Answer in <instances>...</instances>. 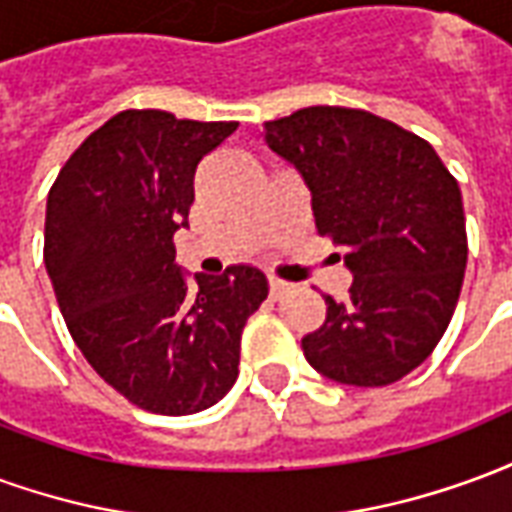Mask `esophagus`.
<instances>
[{
    "label": "esophagus",
    "mask_w": 512,
    "mask_h": 512,
    "mask_svg": "<svg viewBox=\"0 0 512 512\" xmlns=\"http://www.w3.org/2000/svg\"><path fill=\"white\" fill-rule=\"evenodd\" d=\"M268 290H271V299H279V296H285L290 290V282H282L277 277H268Z\"/></svg>",
    "instance_id": "1"
}]
</instances>
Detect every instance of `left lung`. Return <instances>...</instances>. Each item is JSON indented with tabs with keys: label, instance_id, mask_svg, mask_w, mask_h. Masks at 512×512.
<instances>
[{
	"label": "left lung",
	"instance_id": "1",
	"mask_svg": "<svg viewBox=\"0 0 512 512\" xmlns=\"http://www.w3.org/2000/svg\"><path fill=\"white\" fill-rule=\"evenodd\" d=\"M266 145L299 169L318 233L354 274L348 299L326 296V321L301 340L307 362L337 384H395L433 354L461 296L458 180L425 139L365 109L268 120Z\"/></svg>",
	"mask_w": 512,
	"mask_h": 512
}]
</instances>
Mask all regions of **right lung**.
Wrapping results in <instances>:
<instances>
[{
    "label": "right lung",
    "mask_w": 512,
    "mask_h": 512,
    "mask_svg": "<svg viewBox=\"0 0 512 512\" xmlns=\"http://www.w3.org/2000/svg\"><path fill=\"white\" fill-rule=\"evenodd\" d=\"M238 123L126 109L76 147L46 202L43 260L73 343L106 384L153 414H197L238 378L266 274H197L189 296L172 235L189 227L194 172Z\"/></svg>",
    "instance_id": "right-lung-1"
}]
</instances>
